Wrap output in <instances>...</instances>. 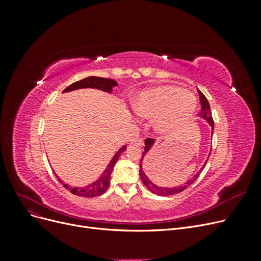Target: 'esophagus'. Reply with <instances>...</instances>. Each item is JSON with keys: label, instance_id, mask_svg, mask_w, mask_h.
<instances>
[{"label": "esophagus", "instance_id": "34e87169", "mask_svg": "<svg viewBox=\"0 0 261 261\" xmlns=\"http://www.w3.org/2000/svg\"><path fill=\"white\" fill-rule=\"evenodd\" d=\"M133 144L141 147V146H144L145 141H144V139H143V138H137V139H135V140H133Z\"/></svg>", "mask_w": 261, "mask_h": 261}]
</instances>
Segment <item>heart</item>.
Instances as JSON below:
<instances>
[{
    "label": "heart",
    "instance_id": "1",
    "mask_svg": "<svg viewBox=\"0 0 261 261\" xmlns=\"http://www.w3.org/2000/svg\"><path fill=\"white\" fill-rule=\"evenodd\" d=\"M134 111L139 117L155 118L160 133L179 128L195 111L193 94L175 86H159L144 90L134 101Z\"/></svg>",
    "mask_w": 261,
    "mask_h": 261
}]
</instances>
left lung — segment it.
<instances>
[{
    "mask_svg": "<svg viewBox=\"0 0 261 261\" xmlns=\"http://www.w3.org/2000/svg\"><path fill=\"white\" fill-rule=\"evenodd\" d=\"M198 94H199L200 105H201V109H200L199 115H200L201 117H203L204 120H206V121L210 124V126L212 127V133H213V127H215V123H213V118H212V114H211V110H210L209 102H208L207 98L204 97V94H203L200 90H198ZM153 141H154V139H152V138H146V140H145V151L143 152V154H141V159H140V170H139V175H140L141 180H143V183L145 184V186L149 189L150 192L155 194V195H159V196H172V195H176V194H178V193H181L183 191H185V189H186L187 187L191 186V185L194 183V181L197 179V177H198V176L200 175L201 171L203 170L204 167H206V164H207V161H208L209 158L207 159V161L204 162V165H202L201 170H199L198 172H197V174H196L193 178L189 179V180L187 181V183H184L183 185L177 186V187H172V188H169V187H159V186H156L155 184H153L152 181L149 179V177L145 174V172L143 171V169H141V163H143L144 156H145V154L149 151L150 148H151V146L153 145ZM210 153H211V152H210ZM210 153H209V156H210Z\"/></svg>",
    "mask_w": 261,
    "mask_h": 261,
    "instance_id": "1",
    "label": "left lung"
}]
</instances>
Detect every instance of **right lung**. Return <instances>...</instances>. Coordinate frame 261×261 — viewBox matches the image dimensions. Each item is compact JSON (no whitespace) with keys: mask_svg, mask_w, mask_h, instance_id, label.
Returning a JSON list of instances; mask_svg holds the SVG:
<instances>
[{"mask_svg":"<svg viewBox=\"0 0 261 261\" xmlns=\"http://www.w3.org/2000/svg\"><path fill=\"white\" fill-rule=\"evenodd\" d=\"M117 86V83L113 80H110V78H102V77H96V76H91V77H87L84 78L82 81H78L72 85H69L67 88L64 89L63 92H67V91H72L76 89H82V88H96L100 90H105L108 92L112 91V87ZM126 149V146H123L118 151L115 153V155L112 158L111 162L109 163L107 167L106 171L103 172V174L100 176V178L96 181H93L92 184L89 186H86L83 188H78V187H70L66 184L63 183V181L57 176V178L61 181L67 191H69L72 194L81 196V197H97L102 194H105L107 192V189L109 188L110 185V179H111V173L113 171L114 165L118 159V156Z\"/></svg>","mask_w":261,"mask_h":261,"instance_id":"obj_1","label":"right lung"}]
</instances>
